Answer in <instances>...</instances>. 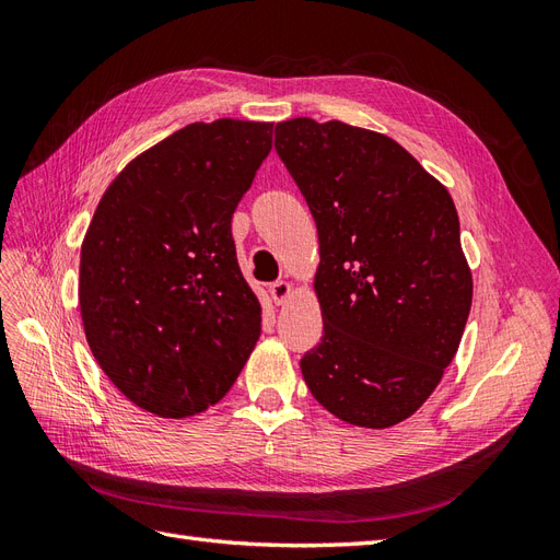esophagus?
<instances>
[{
	"mask_svg": "<svg viewBox=\"0 0 560 560\" xmlns=\"http://www.w3.org/2000/svg\"><path fill=\"white\" fill-rule=\"evenodd\" d=\"M268 294H270V299H273L276 306H280V303H284L287 299H290V294H292V284L287 282V280L270 282V284H268Z\"/></svg>",
	"mask_w": 560,
	"mask_h": 560,
	"instance_id": "esophagus-1",
	"label": "esophagus"
}]
</instances>
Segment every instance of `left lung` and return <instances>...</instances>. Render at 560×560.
I'll list each match as a JSON object with an SVG mask.
<instances>
[{"label": "left lung", "mask_w": 560, "mask_h": 560, "mask_svg": "<svg viewBox=\"0 0 560 560\" xmlns=\"http://www.w3.org/2000/svg\"><path fill=\"white\" fill-rule=\"evenodd\" d=\"M276 151L319 241L325 327L303 354V381L350 425L393 428L434 393L469 317L453 198L393 138L343 121H282Z\"/></svg>", "instance_id": "left-lung-1"}]
</instances>
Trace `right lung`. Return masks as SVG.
<instances>
[{
	"instance_id": "right-lung-1",
	"label": "right lung",
	"mask_w": 560,
	"mask_h": 560,
	"mask_svg": "<svg viewBox=\"0 0 560 560\" xmlns=\"http://www.w3.org/2000/svg\"><path fill=\"white\" fill-rule=\"evenodd\" d=\"M273 124H189L135 156L81 245L79 311L107 378L140 409L189 418L222 399L261 334L231 217Z\"/></svg>"
}]
</instances>
